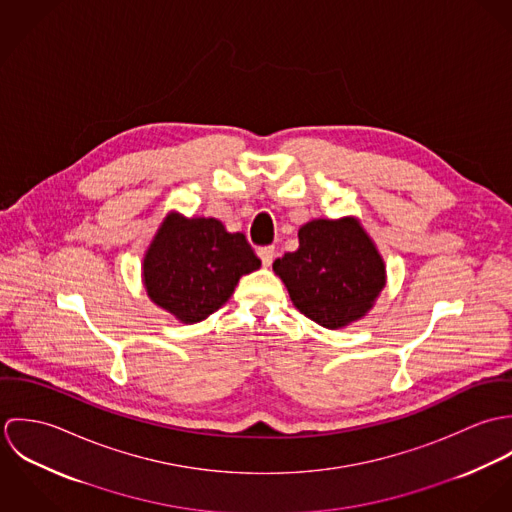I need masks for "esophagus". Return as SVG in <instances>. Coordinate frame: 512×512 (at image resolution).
<instances>
[{
	"mask_svg": "<svg viewBox=\"0 0 512 512\" xmlns=\"http://www.w3.org/2000/svg\"><path fill=\"white\" fill-rule=\"evenodd\" d=\"M258 256L262 258V264H264V266H270L272 260H274V256H276V248H274V246H260V248H258Z\"/></svg>",
	"mask_w": 512,
	"mask_h": 512,
	"instance_id": "34e87169",
	"label": "esophagus"
}]
</instances>
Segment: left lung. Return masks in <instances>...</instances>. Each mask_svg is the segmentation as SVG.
<instances>
[{"mask_svg":"<svg viewBox=\"0 0 512 512\" xmlns=\"http://www.w3.org/2000/svg\"><path fill=\"white\" fill-rule=\"evenodd\" d=\"M297 236L299 248L274 262L293 305L327 329L361 319L382 292L386 276L359 220H311Z\"/></svg>","mask_w":512,"mask_h":512,"instance_id":"1","label":"left lung"}]
</instances>
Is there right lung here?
Here are the masks:
<instances>
[{"label": "right lung", "instance_id": "add662e5", "mask_svg": "<svg viewBox=\"0 0 512 512\" xmlns=\"http://www.w3.org/2000/svg\"><path fill=\"white\" fill-rule=\"evenodd\" d=\"M242 232H228L217 219L169 215L144 258L147 295L183 323L215 313L240 276L260 268Z\"/></svg>", "mask_w": 512, "mask_h": 512}]
</instances>
